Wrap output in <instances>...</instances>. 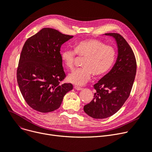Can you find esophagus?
Returning a JSON list of instances; mask_svg holds the SVG:
<instances>
[{"mask_svg":"<svg viewBox=\"0 0 152 152\" xmlns=\"http://www.w3.org/2000/svg\"><path fill=\"white\" fill-rule=\"evenodd\" d=\"M74 88H75V89H76V90H77V91H80V90H82V89H83V88H81V87H79V86H75Z\"/></svg>","mask_w":152,"mask_h":152,"instance_id":"esophagus-1","label":"esophagus"}]
</instances>
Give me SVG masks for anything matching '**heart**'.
<instances>
[{"label":"heart","mask_w":152,"mask_h":152,"mask_svg":"<svg viewBox=\"0 0 152 152\" xmlns=\"http://www.w3.org/2000/svg\"><path fill=\"white\" fill-rule=\"evenodd\" d=\"M76 54L86 56L83 63L84 68L74 70L68 75V81L76 85L81 86L89 81L92 74L99 77L110 69L115 61L116 52L110 45L96 39H88L78 42L75 50L65 48L61 53V59L68 68L75 67Z\"/></svg>","instance_id":"1"}]
</instances>
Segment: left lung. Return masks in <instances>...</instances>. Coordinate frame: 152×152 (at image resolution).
Instances as JSON below:
<instances>
[{"label":"left lung","mask_w":152,"mask_h":152,"mask_svg":"<svg viewBox=\"0 0 152 152\" xmlns=\"http://www.w3.org/2000/svg\"><path fill=\"white\" fill-rule=\"evenodd\" d=\"M104 35L115 38L118 55L113 68L94 85V98L84 106L85 113L94 118L110 117L122 107L130 94L137 70L134 53L124 37L115 33Z\"/></svg>","instance_id":"obj_1"}]
</instances>
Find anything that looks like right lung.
<instances>
[{
	"label": "right lung",
	"instance_id": "obj_1",
	"mask_svg": "<svg viewBox=\"0 0 152 152\" xmlns=\"http://www.w3.org/2000/svg\"><path fill=\"white\" fill-rule=\"evenodd\" d=\"M73 36L44 28L25 42L17 71L18 87L30 107L43 113L60 107L71 83L61 84L66 75L60 54L61 45Z\"/></svg>",
	"mask_w": 152,
	"mask_h": 152
}]
</instances>
